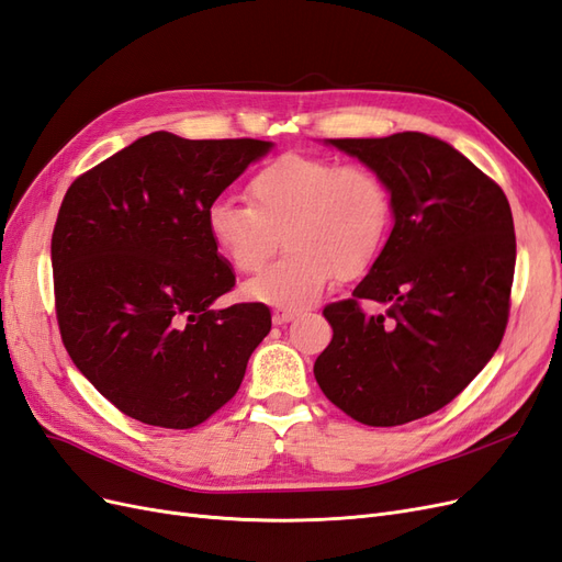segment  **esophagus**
Masks as SVG:
<instances>
[{
    "label": "esophagus",
    "instance_id": "34e87169",
    "mask_svg": "<svg viewBox=\"0 0 562 562\" xmlns=\"http://www.w3.org/2000/svg\"><path fill=\"white\" fill-rule=\"evenodd\" d=\"M295 318V312H274L271 321H274V326H285V323H291Z\"/></svg>",
    "mask_w": 562,
    "mask_h": 562
}]
</instances>
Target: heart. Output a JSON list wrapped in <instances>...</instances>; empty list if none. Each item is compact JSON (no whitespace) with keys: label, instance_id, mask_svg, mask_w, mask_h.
Here are the masks:
<instances>
[{"label":"heart","instance_id":"heart-1","mask_svg":"<svg viewBox=\"0 0 562 562\" xmlns=\"http://www.w3.org/2000/svg\"><path fill=\"white\" fill-rule=\"evenodd\" d=\"M246 206L215 201L206 232L241 274L260 269L281 234V260L244 283V297L281 312H302L335 274L353 279L375 262L391 223L386 182L363 164L283 155L255 171Z\"/></svg>","mask_w":562,"mask_h":562}]
</instances>
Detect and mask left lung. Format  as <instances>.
Segmentation results:
<instances>
[{"mask_svg": "<svg viewBox=\"0 0 562 562\" xmlns=\"http://www.w3.org/2000/svg\"><path fill=\"white\" fill-rule=\"evenodd\" d=\"M389 187V239L353 297L328 304L333 339L314 378L339 411L398 427L448 405L495 356L516 269L499 184L427 133L326 140ZM359 299L387 312L366 317Z\"/></svg>", "mask_w": 562, "mask_h": 562, "instance_id": "left-lung-1", "label": "left lung"}]
</instances>
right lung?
I'll list each match as a JSON object with an SVG mask.
<instances>
[{"mask_svg": "<svg viewBox=\"0 0 562 562\" xmlns=\"http://www.w3.org/2000/svg\"><path fill=\"white\" fill-rule=\"evenodd\" d=\"M271 147L157 131L67 190L50 239L60 335L124 415L192 429L239 391L271 314L260 302L213 307L236 277L206 211Z\"/></svg>", "mask_w": 562, "mask_h": 562, "instance_id": "right-lung-1", "label": "right lung"}]
</instances>
